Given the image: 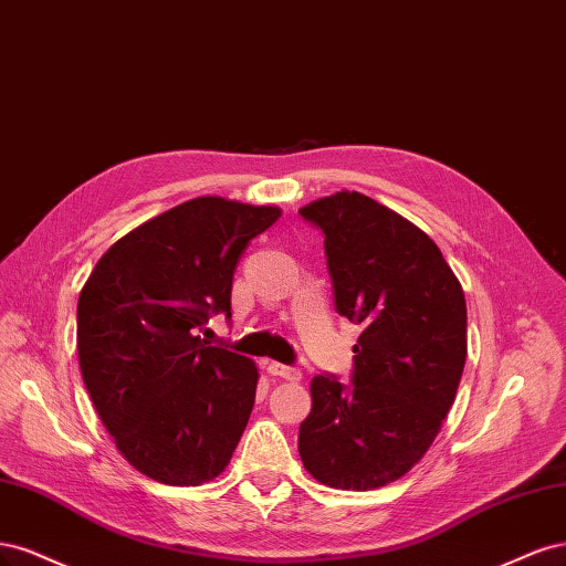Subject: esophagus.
I'll return each mask as SVG.
<instances>
[{
    "mask_svg": "<svg viewBox=\"0 0 566 566\" xmlns=\"http://www.w3.org/2000/svg\"><path fill=\"white\" fill-rule=\"evenodd\" d=\"M268 374L286 378V380H301V369L289 367V364H280V361H270L268 364Z\"/></svg>",
    "mask_w": 566,
    "mask_h": 566,
    "instance_id": "esophagus-1",
    "label": "esophagus"
}]
</instances>
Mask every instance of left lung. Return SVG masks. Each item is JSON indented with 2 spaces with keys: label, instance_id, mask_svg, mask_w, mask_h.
Masks as SVG:
<instances>
[{
  "label": "left lung",
  "instance_id": "8db88e82",
  "mask_svg": "<svg viewBox=\"0 0 566 566\" xmlns=\"http://www.w3.org/2000/svg\"><path fill=\"white\" fill-rule=\"evenodd\" d=\"M324 234L338 315L361 326L353 386L319 374L301 423L305 470L332 489L386 486L423 459L468 355L461 282L407 218L343 190L298 211Z\"/></svg>",
  "mask_w": 566,
  "mask_h": 566
}]
</instances>
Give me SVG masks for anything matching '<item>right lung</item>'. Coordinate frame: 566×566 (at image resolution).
Instances as JSON below:
<instances>
[{"label":"right lung","mask_w":566,"mask_h":566,"mask_svg":"<svg viewBox=\"0 0 566 566\" xmlns=\"http://www.w3.org/2000/svg\"><path fill=\"white\" fill-rule=\"evenodd\" d=\"M282 211L197 197L124 234L77 303L84 386L122 455L145 478L199 486L221 475L256 399L249 357L199 336L230 317L237 263Z\"/></svg>","instance_id":"1"}]
</instances>
